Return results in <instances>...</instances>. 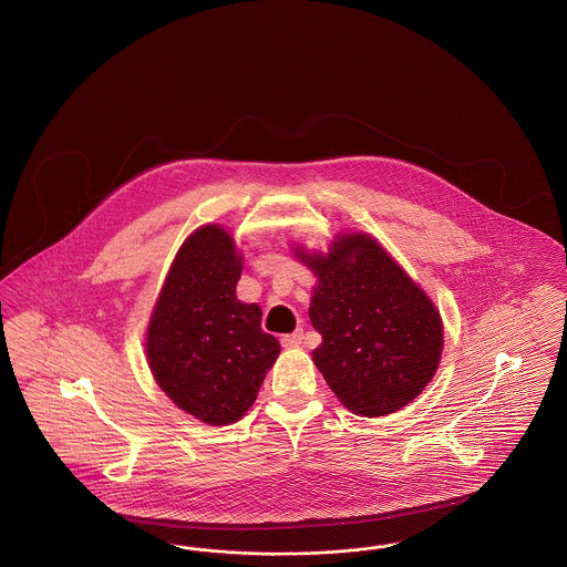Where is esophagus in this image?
<instances>
[{"mask_svg": "<svg viewBox=\"0 0 567 567\" xmlns=\"http://www.w3.org/2000/svg\"><path fill=\"white\" fill-rule=\"evenodd\" d=\"M301 340H303V336L297 331V333L282 336V338H280V343H282L285 348H297V346H301Z\"/></svg>", "mask_w": 567, "mask_h": 567, "instance_id": "esophagus-1", "label": "esophagus"}]
</instances>
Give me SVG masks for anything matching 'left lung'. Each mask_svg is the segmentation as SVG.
<instances>
[{"label": "left lung", "mask_w": 567, "mask_h": 567, "mask_svg": "<svg viewBox=\"0 0 567 567\" xmlns=\"http://www.w3.org/2000/svg\"><path fill=\"white\" fill-rule=\"evenodd\" d=\"M293 255L317 276L310 320L322 343L312 361L341 405L380 417L422 394L441 361L443 320L420 285L363 231Z\"/></svg>", "instance_id": "obj_1"}]
</instances>
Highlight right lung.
Listing matches in <instances>:
<instances>
[{"mask_svg": "<svg viewBox=\"0 0 567 567\" xmlns=\"http://www.w3.org/2000/svg\"><path fill=\"white\" fill-rule=\"evenodd\" d=\"M243 255L226 227L194 229L166 274L147 324V364L177 408L210 426L240 420L280 354L261 308L243 303Z\"/></svg>", "mask_w": 567, "mask_h": 567, "instance_id": "add662e5", "label": "right lung"}]
</instances>
